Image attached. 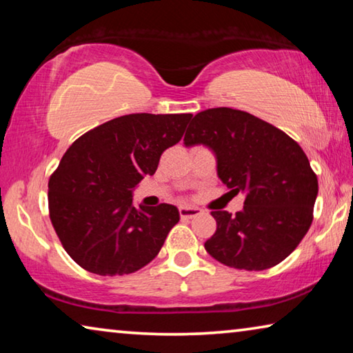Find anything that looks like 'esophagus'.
<instances>
[{
    "mask_svg": "<svg viewBox=\"0 0 353 353\" xmlns=\"http://www.w3.org/2000/svg\"><path fill=\"white\" fill-rule=\"evenodd\" d=\"M179 213H181L182 218H194L202 214V208L193 207V205H182L179 207Z\"/></svg>",
    "mask_w": 353,
    "mask_h": 353,
    "instance_id": "34e87169",
    "label": "esophagus"
}]
</instances>
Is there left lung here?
Wrapping results in <instances>:
<instances>
[{
	"mask_svg": "<svg viewBox=\"0 0 353 353\" xmlns=\"http://www.w3.org/2000/svg\"><path fill=\"white\" fill-rule=\"evenodd\" d=\"M183 145L210 149L221 182L244 194L235 216L212 212L216 232L204 244L207 252L246 271L285 260L312 225L318 196V177L302 148L272 124L229 107L194 115Z\"/></svg>",
	"mask_w": 353,
	"mask_h": 353,
	"instance_id": "1",
	"label": "left lung"
}]
</instances>
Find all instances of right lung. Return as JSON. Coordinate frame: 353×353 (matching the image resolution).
I'll use <instances>...</instances> for the list:
<instances>
[{"mask_svg": "<svg viewBox=\"0 0 353 353\" xmlns=\"http://www.w3.org/2000/svg\"><path fill=\"white\" fill-rule=\"evenodd\" d=\"M191 113H132L77 139L48 183L50 218L63 249L83 270L123 276L160 252L177 224L176 205H134V190L160 155L181 141Z\"/></svg>", "mask_w": 353, "mask_h": 353, "instance_id": "obj_1", "label": "right lung"}]
</instances>
